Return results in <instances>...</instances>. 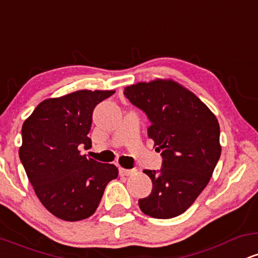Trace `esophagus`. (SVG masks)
Masks as SVG:
<instances>
[{"instance_id":"esophagus-1","label":"esophagus","mask_w":258,"mask_h":258,"mask_svg":"<svg viewBox=\"0 0 258 258\" xmlns=\"http://www.w3.org/2000/svg\"><path fill=\"white\" fill-rule=\"evenodd\" d=\"M119 172H120V176H131V174L137 172V170H135V168H133V170H127V168L120 167Z\"/></svg>"}]
</instances>
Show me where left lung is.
Segmentation results:
<instances>
[{
  "instance_id": "obj_1",
  "label": "left lung",
  "mask_w": 258,
  "mask_h": 258,
  "mask_svg": "<svg viewBox=\"0 0 258 258\" xmlns=\"http://www.w3.org/2000/svg\"><path fill=\"white\" fill-rule=\"evenodd\" d=\"M123 93L148 115V137L164 159L160 172L144 170L153 189L139 199V209L160 220L182 215L205 189L221 156L217 117L193 92L171 79L138 82Z\"/></svg>"
}]
</instances>
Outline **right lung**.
Listing matches in <instances>:
<instances>
[{
    "label": "right lung",
    "mask_w": 258,
    "mask_h": 258,
    "mask_svg": "<svg viewBox=\"0 0 258 258\" xmlns=\"http://www.w3.org/2000/svg\"><path fill=\"white\" fill-rule=\"evenodd\" d=\"M115 91L80 90L41 102L23 123L19 158L42 205L60 220L75 222L96 212L106 184L119 170L80 154L93 109Z\"/></svg>",
    "instance_id": "obj_1"
}]
</instances>
